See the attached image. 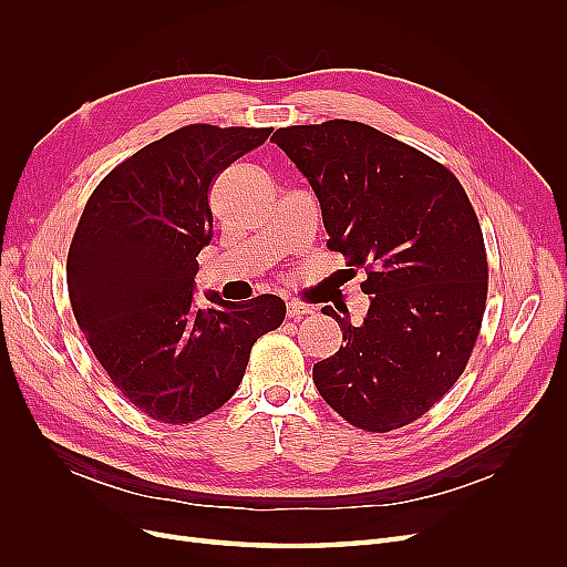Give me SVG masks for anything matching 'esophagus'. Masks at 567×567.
<instances>
[{"label": "esophagus", "instance_id": "esophagus-1", "mask_svg": "<svg viewBox=\"0 0 567 567\" xmlns=\"http://www.w3.org/2000/svg\"><path fill=\"white\" fill-rule=\"evenodd\" d=\"M306 315H312V308L301 306V303H289L287 306V319H301Z\"/></svg>", "mask_w": 567, "mask_h": 567}]
</instances>
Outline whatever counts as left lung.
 <instances>
[{
	"label": "left lung",
	"mask_w": 567,
	"mask_h": 567,
	"mask_svg": "<svg viewBox=\"0 0 567 567\" xmlns=\"http://www.w3.org/2000/svg\"><path fill=\"white\" fill-rule=\"evenodd\" d=\"M308 178L329 250L368 274V317L331 306L344 344L312 368L326 404L365 432L425 415L464 372L487 303L483 229L457 176L368 124L331 118L271 137Z\"/></svg>",
	"instance_id": "1"
}]
</instances>
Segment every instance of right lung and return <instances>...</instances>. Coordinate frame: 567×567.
Returning <instances> with one entry per match:
<instances>
[{"instance_id": "add662e5", "label": "right lung", "mask_w": 567, "mask_h": 567, "mask_svg": "<svg viewBox=\"0 0 567 567\" xmlns=\"http://www.w3.org/2000/svg\"><path fill=\"white\" fill-rule=\"evenodd\" d=\"M271 131L184 126L118 163L86 199L66 259L73 315L116 391L152 421L188 425L220 409L252 344L285 319L274 293L193 303L197 255L214 236L212 186Z\"/></svg>"}]
</instances>
